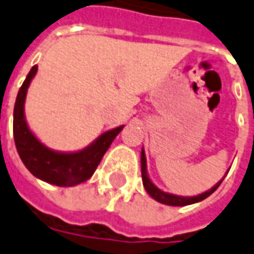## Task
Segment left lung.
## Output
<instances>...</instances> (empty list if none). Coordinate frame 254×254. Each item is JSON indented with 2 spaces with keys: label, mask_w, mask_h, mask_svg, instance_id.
Returning <instances> with one entry per match:
<instances>
[{
  "label": "left lung",
  "mask_w": 254,
  "mask_h": 254,
  "mask_svg": "<svg viewBox=\"0 0 254 254\" xmlns=\"http://www.w3.org/2000/svg\"><path fill=\"white\" fill-rule=\"evenodd\" d=\"M228 173V171H226ZM141 175H142V185L145 187V190H147V193L154 200H156L158 202H161V204H165V205H172V207H183V205H190V204H195V202H200L202 201L204 198H207L208 195H211L219 187V185L222 183V180L224 178L219 180L218 183H215L214 186L211 187L210 190H207V191H204L201 194H197V195H178V194H172V193H166V191H163L161 190L158 186H155L154 182L149 179V175H148L147 171V156H145V151H144V148L141 149Z\"/></svg>",
  "instance_id": "left-lung-1"
}]
</instances>
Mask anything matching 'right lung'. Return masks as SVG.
<instances>
[{"instance_id":"right-lung-1","label":"right lung","mask_w":254,"mask_h":254,"mask_svg":"<svg viewBox=\"0 0 254 254\" xmlns=\"http://www.w3.org/2000/svg\"><path fill=\"white\" fill-rule=\"evenodd\" d=\"M37 72V65L29 71L22 83L13 107V139L23 165L35 178L54 186L71 187L92 178L103 155L124 126L105 131L88 147L79 151L64 152L44 145L29 128L25 117V100L29 85Z\"/></svg>"}]
</instances>
